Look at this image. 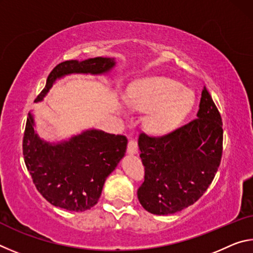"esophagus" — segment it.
I'll return each instance as SVG.
<instances>
[{"label":"esophagus","mask_w":253,"mask_h":253,"mask_svg":"<svg viewBox=\"0 0 253 253\" xmlns=\"http://www.w3.org/2000/svg\"><path fill=\"white\" fill-rule=\"evenodd\" d=\"M127 153H128V154H131V155H134V154L138 153V146H137L136 140L130 139L129 142H128V145H127Z\"/></svg>","instance_id":"34e87169"}]
</instances>
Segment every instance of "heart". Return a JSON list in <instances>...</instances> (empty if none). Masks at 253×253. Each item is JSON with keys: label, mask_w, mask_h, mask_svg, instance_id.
Returning <instances> with one entry per match:
<instances>
[{"label": "heart", "mask_w": 253, "mask_h": 253, "mask_svg": "<svg viewBox=\"0 0 253 253\" xmlns=\"http://www.w3.org/2000/svg\"><path fill=\"white\" fill-rule=\"evenodd\" d=\"M130 107L149 110L156 106L148 117L149 129L158 135L169 134L182 123L194 104L193 93L182 88L177 81L154 77L136 89L128 98Z\"/></svg>", "instance_id": "obj_1"}]
</instances>
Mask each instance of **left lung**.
I'll use <instances>...</instances> for the list:
<instances>
[{"label": "left lung", "mask_w": 253, "mask_h": 253, "mask_svg": "<svg viewBox=\"0 0 253 253\" xmlns=\"http://www.w3.org/2000/svg\"><path fill=\"white\" fill-rule=\"evenodd\" d=\"M222 143L221 115L207 88L194 121L158 138L140 134L139 156L146 173L137 192L142 207L169 215L194 204L215 176Z\"/></svg>", "instance_id": "left-lung-1"}]
</instances>
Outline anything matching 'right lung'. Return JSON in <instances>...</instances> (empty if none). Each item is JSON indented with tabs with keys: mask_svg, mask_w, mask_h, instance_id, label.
Masks as SVG:
<instances>
[{
	"mask_svg": "<svg viewBox=\"0 0 253 253\" xmlns=\"http://www.w3.org/2000/svg\"><path fill=\"white\" fill-rule=\"evenodd\" d=\"M116 63L115 58L104 57L60 63L51 71L36 102L43 100L53 84L67 76H107ZM126 148L125 136L97 128L50 142L38 134L33 111L29 113L23 137L25 165L37 190L57 208L83 212L96 205L106 178L125 156Z\"/></svg>",
	"mask_w": 253,
	"mask_h": 253,
	"instance_id": "obj_1",
	"label": "right lung"
}]
</instances>
